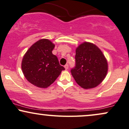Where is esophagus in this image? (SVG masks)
Here are the masks:
<instances>
[{"label":"esophagus","mask_w":129,"mask_h":129,"mask_svg":"<svg viewBox=\"0 0 129 129\" xmlns=\"http://www.w3.org/2000/svg\"><path fill=\"white\" fill-rule=\"evenodd\" d=\"M64 67H65V69H66V70H68V69H69V65L66 64V66H64Z\"/></svg>","instance_id":"34e87169"}]
</instances>
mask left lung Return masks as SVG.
Masks as SVG:
<instances>
[{
  "label": "left lung",
  "mask_w": 129,
  "mask_h": 129,
  "mask_svg": "<svg viewBox=\"0 0 129 129\" xmlns=\"http://www.w3.org/2000/svg\"><path fill=\"white\" fill-rule=\"evenodd\" d=\"M76 66L71 70L76 83L84 89L96 87L104 80L108 62L101 50L92 43L84 42L76 49Z\"/></svg>",
  "instance_id": "obj_1"
}]
</instances>
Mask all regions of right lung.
Returning <instances> with one entry per match:
<instances>
[{"instance_id": "obj_1", "label": "right lung", "mask_w": 129, "mask_h": 129, "mask_svg": "<svg viewBox=\"0 0 129 129\" xmlns=\"http://www.w3.org/2000/svg\"><path fill=\"white\" fill-rule=\"evenodd\" d=\"M55 44L41 39L31 46L23 58L21 69L27 81L37 87L47 88L60 75L64 67L52 53Z\"/></svg>"}]
</instances>
